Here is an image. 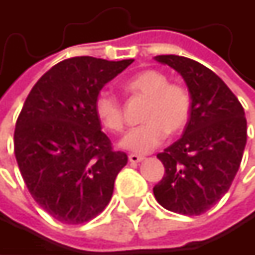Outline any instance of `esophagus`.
Segmentation results:
<instances>
[{
	"mask_svg": "<svg viewBox=\"0 0 255 255\" xmlns=\"http://www.w3.org/2000/svg\"><path fill=\"white\" fill-rule=\"evenodd\" d=\"M143 159H144V156H140V155H132V153H131V155L128 156V161H129L131 164H138V162H141Z\"/></svg>",
	"mask_w": 255,
	"mask_h": 255,
	"instance_id": "esophagus-1",
	"label": "esophagus"
}]
</instances>
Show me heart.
Masks as SVG:
<instances>
[{"label": "heart", "instance_id": "obj_1", "mask_svg": "<svg viewBox=\"0 0 255 255\" xmlns=\"http://www.w3.org/2000/svg\"><path fill=\"white\" fill-rule=\"evenodd\" d=\"M127 88L149 99L140 127L129 129L121 138L120 147L124 150L144 155L156 149L167 137L186 127L192 99L189 91L177 84H170L168 77L156 69H144L127 81ZM94 112L100 124L112 132L124 128V117L120 100L111 91H100L94 102Z\"/></svg>", "mask_w": 255, "mask_h": 255}]
</instances>
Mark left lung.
I'll use <instances>...</instances> for the list:
<instances>
[{
    "label": "left lung",
    "instance_id": "1",
    "mask_svg": "<svg viewBox=\"0 0 255 255\" xmlns=\"http://www.w3.org/2000/svg\"><path fill=\"white\" fill-rule=\"evenodd\" d=\"M184 79L190 99V118L176 143L158 159L165 174L153 187L167 210L199 216L229 190L247 144L245 112L229 87L204 65L181 56H156Z\"/></svg>",
    "mask_w": 255,
    "mask_h": 255
}]
</instances>
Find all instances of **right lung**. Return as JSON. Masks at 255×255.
I'll return each instance as SVG.
<instances>
[{
    "label": "right lung",
    "mask_w": 255,
    "mask_h": 255,
    "mask_svg": "<svg viewBox=\"0 0 255 255\" xmlns=\"http://www.w3.org/2000/svg\"><path fill=\"white\" fill-rule=\"evenodd\" d=\"M74 57L53 66L26 97L14 129V155L39 207L66 225H81L109 204L127 153L112 150L94 102L132 63Z\"/></svg>",
    "instance_id": "right-lung-1"
}]
</instances>
